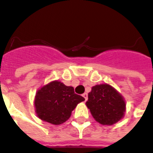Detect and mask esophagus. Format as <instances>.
<instances>
[{
  "label": "esophagus",
  "mask_w": 153,
  "mask_h": 153,
  "mask_svg": "<svg viewBox=\"0 0 153 153\" xmlns=\"http://www.w3.org/2000/svg\"><path fill=\"white\" fill-rule=\"evenodd\" d=\"M82 96H83V97H84L85 101H87V93H84V94H83V95H82Z\"/></svg>",
  "instance_id": "esophagus-1"
}]
</instances>
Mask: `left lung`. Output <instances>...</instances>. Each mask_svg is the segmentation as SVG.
I'll list each match as a JSON object with an SVG mask.
<instances>
[{"mask_svg": "<svg viewBox=\"0 0 153 153\" xmlns=\"http://www.w3.org/2000/svg\"><path fill=\"white\" fill-rule=\"evenodd\" d=\"M86 105L94 119L102 125H113L122 120L125 114L124 98L107 83L92 87Z\"/></svg>", "mask_w": 153, "mask_h": 153, "instance_id": "8db88e82", "label": "left lung"}]
</instances>
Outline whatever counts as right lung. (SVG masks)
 <instances>
[{
    "label": "right lung",
    "instance_id": "obj_1",
    "mask_svg": "<svg viewBox=\"0 0 153 153\" xmlns=\"http://www.w3.org/2000/svg\"><path fill=\"white\" fill-rule=\"evenodd\" d=\"M84 100L74 93V87L54 80L38 90L34 98L35 112L42 120L59 125L65 123L77 105Z\"/></svg>",
    "mask_w": 153,
    "mask_h": 153
}]
</instances>
